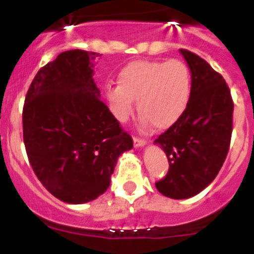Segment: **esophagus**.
Instances as JSON below:
<instances>
[{
  "label": "esophagus",
  "mask_w": 254,
  "mask_h": 254,
  "mask_svg": "<svg viewBox=\"0 0 254 254\" xmlns=\"http://www.w3.org/2000/svg\"><path fill=\"white\" fill-rule=\"evenodd\" d=\"M145 143H146V140H145V138L137 137V136H134V137H133V145H134V147L143 146Z\"/></svg>",
  "instance_id": "34e87169"
}]
</instances>
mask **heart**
<instances>
[{"instance_id": "heart-1", "label": "heart", "mask_w": 254, "mask_h": 254, "mask_svg": "<svg viewBox=\"0 0 254 254\" xmlns=\"http://www.w3.org/2000/svg\"><path fill=\"white\" fill-rule=\"evenodd\" d=\"M105 95L117 120L126 122L133 113V100L143 122L159 129L169 128L187 109L190 72L179 60L133 61L122 68L118 85H108Z\"/></svg>"}]
</instances>
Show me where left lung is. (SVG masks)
<instances>
[{
  "label": "left lung",
  "mask_w": 254,
  "mask_h": 254,
  "mask_svg": "<svg viewBox=\"0 0 254 254\" xmlns=\"http://www.w3.org/2000/svg\"><path fill=\"white\" fill-rule=\"evenodd\" d=\"M192 73L187 109L155 143L167 154L169 170L155 183L164 196H196L216 178L230 147L232 94L224 77L196 53L181 49Z\"/></svg>",
  "instance_id": "obj_1"
}]
</instances>
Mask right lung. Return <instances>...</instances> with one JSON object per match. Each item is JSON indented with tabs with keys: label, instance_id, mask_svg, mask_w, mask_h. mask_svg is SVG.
Masks as SVG:
<instances>
[{
	"label": "right lung",
	"instance_id": "right-lung-1",
	"mask_svg": "<svg viewBox=\"0 0 254 254\" xmlns=\"http://www.w3.org/2000/svg\"><path fill=\"white\" fill-rule=\"evenodd\" d=\"M95 52H62L38 71L22 108V137L42 185L67 203H85L111 185L117 159L132 149L128 132L100 99Z\"/></svg>",
	"mask_w": 254,
	"mask_h": 254
}]
</instances>
